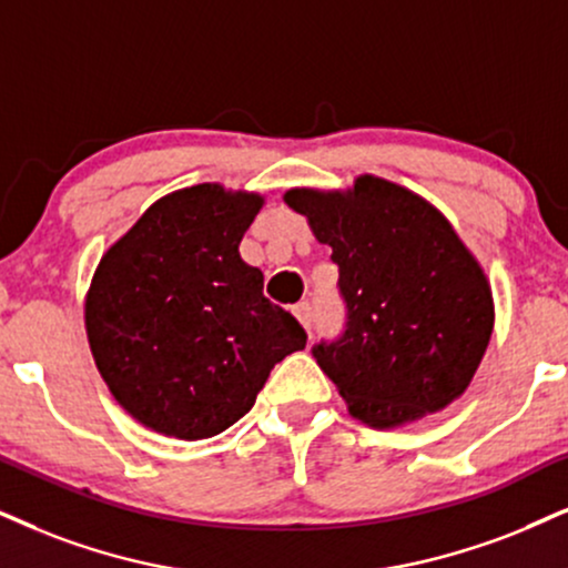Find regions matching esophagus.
<instances>
[{"instance_id":"34e87169","label":"esophagus","mask_w":568,"mask_h":568,"mask_svg":"<svg viewBox=\"0 0 568 568\" xmlns=\"http://www.w3.org/2000/svg\"><path fill=\"white\" fill-rule=\"evenodd\" d=\"M293 314H296V320L304 325L306 329L312 327V306H308V301H301V304L293 306Z\"/></svg>"}]
</instances>
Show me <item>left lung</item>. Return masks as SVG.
I'll list each match as a JSON object with an SVG mask.
<instances>
[{
	"label": "left lung",
	"instance_id": "1",
	"mask_svg": "<svg viewBox=\"0 0 568 568\" xmlns=\"http://www.w3.org/2000/svg\"><path fill=\"white\" fill-rule=\"evenodd\" d=\"M283 201L341 267L348 329L314 356L348 414L393 429L462 398L490 343L495 301L448 217L377 175L348 189H288Z\"/></svg>",
	"mask_w": 568,
	"mask_h": 568
}]
</instances>
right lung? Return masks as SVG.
I'll return each mask as SVG.
<instances>
[{
    "instance_id": "right-lung-1",
    "label": "right lung",
    "mask_w": 568,
    "mask_h": 568,
    "mask_svg": "<svg viewBox=\"0 0 568 568\" xmlns=\"http://www.w3.org/2000/svg\"><path fill=\"white\" fill-rule=\"evenodd\" d=\"M264 206L256 191L199 183L156 199L104 251L83 301L93 364L143 427L178 440L220 435L254 406L272 367L306 346L241 260Z\"/></svg>"
}]
</instances>
